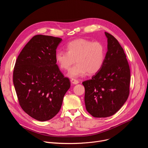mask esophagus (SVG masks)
<instances>
[{
    "label": "esophagus",
    "instance_id": "1",
    "mask_svg": "<svg viewBox=\"0 0 148 148\" xmlns=\"http://www.w3.org/2000/svg\"><path fill=\"white\" fill-rule=\"evenodd\" d=\"M70 81H71V82L72 84H77L78 83H79V81H78V80H77V79H74V78H72V79H71Z\"/></svg>",
    "mask_w": 148,
    "mask_h": 148
}]
</instances>
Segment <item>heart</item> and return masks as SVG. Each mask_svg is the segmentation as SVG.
<instances>
[{
  "label": "heart",
  "instance_id": "b5f03b06",
  "mask_svg": "<svg viewBox=\"0 0 148 148\" xmlns=\"http://www.w3.org/2000/svg\"><path fill=\"white\" fill-rule=\"evenodd\" d=\"M67 51H58L55 54L56 64L62 70H68L75 62L77 64L67 74L70 78H78L97 73L102 68L105 57V48L99 42L79 38L66 46Z\"/></svg>",
  "mask_w": 148,
  "mask_h": 148
}]
</instances>
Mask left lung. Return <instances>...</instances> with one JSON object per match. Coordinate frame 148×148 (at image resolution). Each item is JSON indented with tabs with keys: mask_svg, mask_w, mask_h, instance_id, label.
<instances>
[{
	"mask_svg": "<svg viewBox=\"0 0 148 148\" xmlns=\"http://www.w3.org/2000/svg\"><path fill=\"white\" fill-rule=\"evenodd\" d=\"M105 34L108 44L103 64L91 79L82 82L86 110L95 118L115 114L130 93V69L123 49L113 36Z\"/></svg>",
	"mask_w": 148,
	"mask_h": 148,
	"instance_id": "8db88e82",
	"label": "left lung"
}]
</instances>
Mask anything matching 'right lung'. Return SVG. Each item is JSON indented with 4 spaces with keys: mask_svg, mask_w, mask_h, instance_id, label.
<instances>
[{
    "mask_svg": "<svg viewBox=\"0 0 148 148\" xmlns=\"http://www.w3.org/2000/svg\"><path fill=\"white\" fill-rule=\"evenodd\" d=\"M62 39L34 36L18 55L13 71V84L20 105L33 118L46 121L56 116L70 87L56 64V49Z\"/></svg>",
    "mask_w": 148,
    "mask_h": 148,
    "instance_id": "add662e5",
    "label": "right lung"
}]
</instances>
